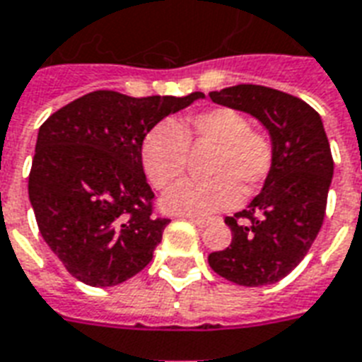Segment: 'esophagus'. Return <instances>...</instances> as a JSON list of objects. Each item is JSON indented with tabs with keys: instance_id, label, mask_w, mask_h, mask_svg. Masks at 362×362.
<instances>
[{
	"instance_id": "obj_1",
	"label": "esophagus",
	"mask_w": 362,
	"mask_h": 362,
	"mask_svg": "<svg viewBox=\"0 0 362 362\" xmlns=\"http://www.w3.org/2000/svg\"><path fill=\"white\" fill-rule=\"evenodd\" d=\"M187 222H192V224H195L197 228H205V226L209 224V220H206V218H199V216H187Z\"/></svg>"
}]
</instances>
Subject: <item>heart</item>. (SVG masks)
Wrapping results in <instances>:
<instances>
[{
    "mask_svg": "<svg viewBox=\"0 0 362 362\" xmlns=\"http://www.w3.org/2000/svg\"><path fill=\"white\" fill-rule=\"evenodd\" d=\"M187 148H214L205 182H182L163 195L161 206L170 214L201 216L230 211L247 193L258 192L272 175V140L250 129L243 114L231 107H214L175 125L163 121L142 142V167L156 187H169L187 169Z\"/></svg>",
    "mask_w": 362,
    "mask_h": 362,
    "instance_id": "obj_1",
    "label": "heart"
}]
</instances>
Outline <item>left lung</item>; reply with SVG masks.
Masks as SVG:
<instances>
[{
	"label": "left lung",
	"instance_id": "8db88e82",
	"mask_svg": "<svg viewBox=\"0 0 362 362\" xmlns=\"http://www.w3.org/2000/svg\"><path fill=\"white\" fill-rule=\"evenodd\" d=\"M209 96L260 121L275 153L260 193L245 211L226 216L230 247L209 255V264L235 285H273L303 260L322 226L334 161L321 115L296 96L262 85Z\"/></svg>",
	"mask_w": 362,
	"mask_h": 362
}]
</instances>
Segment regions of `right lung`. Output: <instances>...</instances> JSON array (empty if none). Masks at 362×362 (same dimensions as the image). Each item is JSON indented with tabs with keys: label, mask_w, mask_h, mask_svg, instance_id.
Wrapping results in <instances>:
<instances>
[{
	"label": "right lung",
	"mask_w": 362,
	"mask_h": 362,
	"mask_svg": "<svg viewBox=\"0 0 362 362\" xmlns=\"http://www.w3.org/2000/svg\"><path fill=\"white\" fill-rule=\"evenodd\" d=\"M199 98L95 90L40 127L28 195L41 237L77 281L114 286L150 264L170 220L151 216L142 142Z\"/></svg>",
	"instance_id": "right-lung-1"
}]
</instances>
